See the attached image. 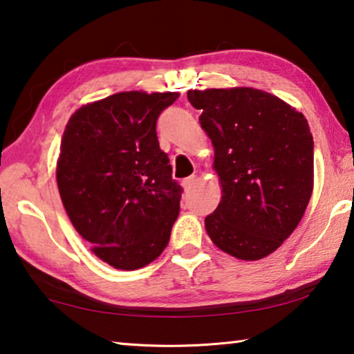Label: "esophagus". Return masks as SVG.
Instances as JSON below:
<instances>
[{"label":"esophagus","mask_w":354,"mask_h":354,"mask_svg":"<svg viewBox=\"0 0 354 354\" xmlns=\"http://www.w3.org/2000/svg\"><path fill=\"white\" fill-rule=\"evenodd\" d=\"M195 181H196V176H195V175H192V176H189V178H185L184 181H183V187H184V190H185V192L190 190V189H192V185L195 184Z\"/></svg>","instance_id":"34e87169"}]
</instances>
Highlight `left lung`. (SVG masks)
<instances>
[{
	"label": "left lung",
	"mask_w": 354,
	"mask_h": 354,
	"mask_svg": "<svg viewBox=\"0 0 354 354\" xmlns=\"http://www.w3.org/2000/svg\"><path fill=\"white\" fill-rule=\"evenodd\" d=\"M215 149L221 201L205 225L225 253L257 261L298 226L313 194L314 140L308 120L250 87L189 91Z\"/></svg>",
	"instance_id": "8db88e82"
}]
</instances>
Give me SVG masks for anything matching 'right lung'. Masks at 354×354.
I'll use <instances>...</instances> for the list:
<instances>
[{
	"instance_id": "add662e5",
	"label": "right lung",
	"mask_w": 354,
	"mask_h": 354,
	"mask_svg": "<svg viewBox=\"0 0 354 354\" xmlns=\"http://www.w3.org/2000/svg\"><path fill=\"white\" fill-rule=\"evenodd\" d=\"M179 93L122 92L77 109L65 127L56 179L65 211L101 261L153 262L170 241L183 189L156 122Z\"/></svg>"
}]
</instances>
